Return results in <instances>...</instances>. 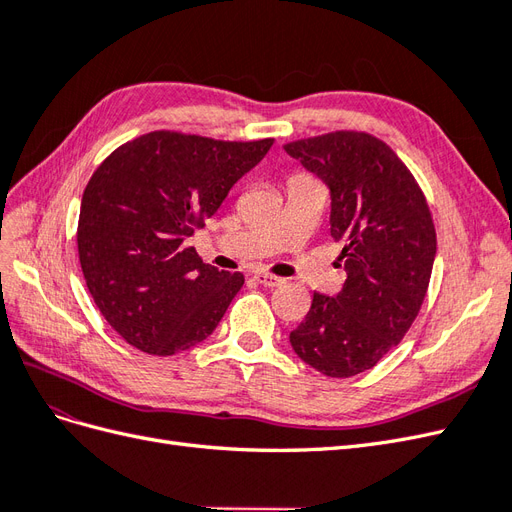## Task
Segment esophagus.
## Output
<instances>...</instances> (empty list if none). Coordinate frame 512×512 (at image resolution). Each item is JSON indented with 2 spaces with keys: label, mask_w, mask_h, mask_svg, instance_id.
<instances>
[{
  "label": "esophagus",
  "mask_w": 512,
  "mask_h": 512,
  "mask_svg": "<svg viewBox=\"0 0 512 512\" xmlns=\"http://www.w3.org/2000/svg\"><path fill=\"white\" fill-rule=\"evenodd\" d=\"M254 280H256L258 284H262V286H267V288H275V286L284 284L282 277L271 275V273H254Z\"/></svg>",
  "instance_id": "esophagus-1"
}]
</instances>
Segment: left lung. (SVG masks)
<instances>
[{
    "label": "left lung",
    "mask_w": 512,
    "mask_h": 512,
    "mask_svg": "<svg viewBox=\"0 0 512 512\" xmlns=\"http://www.w3.org/2000/svg\"><path fill=\"white\" fill-rule=\"evenodd\" d=\"M331 192V237L344 245L337 297L314 292L290 333L299 359L329 378H350L393 350L421 312L436 258L423 190L380 138L339 130L284 145Z\"/></svg>",
    "instance_id": "8db88e82"
}]
</instances>
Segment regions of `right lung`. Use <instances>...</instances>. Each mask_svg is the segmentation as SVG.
I'll list each match as a JSON object with an SVG mask.
<instances>
[{
  "mask_svg": "<svg viewBox=\"0 0 512 512\" xmlns=\"http://www.w3.org/2000/svg\"><path fill=\"white\" fill-rule=\"evenodd\" d=\"M271 145L158 130L117 147L91 175L76 230L81 269L130 346L170 356L218 327L245 280L205 265L185 241Z\"/></svg>",
  "mask_w": 512,
  "mask_h": 512,
  "instance_id": "1",
  "label": "right lung"
}]
</instances>
